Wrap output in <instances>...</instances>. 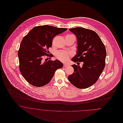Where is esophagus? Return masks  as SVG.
<instances>
[{
    "label": "esophagus",
    "instance_id": "34e87169",
    "mask_svg": "<svg viewBox=\"0 0 123 123\" xmlns=\"http://www.w3.org/2000/svg\"><path fill=\"white\" fill-rule=\"evenodd\" d=\"M67 65L66 64H63V67H67Z\"/></svg>",
    "mask_w": 123,
    "mask_h": 123
}]
</instances>
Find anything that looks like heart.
Wrapping results in <instances>:
<instances>
[{
	"label": "heart",
	"mask_w": 123,
	"mask_h": 123,
	"mask_svg": "<svg viewBox=\"0 0 123 123\" xmlns=\"http://www.w3.org/2000/svg\"><path fill=\"white\" fill-rule=\"evenodd\" d=\"M70 56V54L69 53L64 51H58L55 54V57L56 59L62 62L67 61L69 59Z\"/></svg>",
	"instance_id": "1"
}]
</instances>
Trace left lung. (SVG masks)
Masks as SVG:
<instances>
[{
	"instance_id": "obj_1",
	"label": "left lung",
	"mask_w": 123,
	"mask_h": 123,
	"mask_svg": "<svg viewBox=\"0 0 123 123\" xmlns=\"http://www.w3.org/2000/svg\"><path fill=\"white\" fill-rule=\"evenodd\" d=\"M69 30L76 35L78 45L77 54L72 61L82 62L83 64L82 68L72 65L74 72L68 78L76 88H87L97 82L104 70L106 56L105 46L92 30L78 27Z\"/></svg>"
}]
</instances>
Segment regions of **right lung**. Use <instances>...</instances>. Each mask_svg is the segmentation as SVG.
I'll use <instances>...</instances> for the list:
<instances>
[{
	"instance_id": "add662e5",
	"label": "right lung",
	"mask_w": 123,
	"mask_h": 123,
	"mask_svg": "<svg viewBox=\"0 0 123 123\" xmlns=\"http://www.w3.org/2000/svg\"><path fill=\"white\" fill-rule=\"evenodd\" d=\"M66 28H58L49 25L34 27L25 35L21 41L18 56L19 70L24 79L31 85L42 87L48 83L63 64L58 60H48L53 57L49 54L53 38L66 30Z\"/></svg>"
}]
</instances>
